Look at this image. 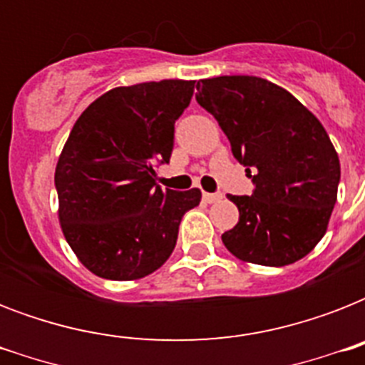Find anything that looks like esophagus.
<instances>
[{
  "label": "esophagus",
  "instance_id": "esophagus-1",
  "mask_svg": "<svg viewBox=\"0 0 365 365\" xmlns=\"http://www.w3.org/2000/svg\"><path fill=\"white\" fill-rule=\"evenodd\" d=\"M222 199V193H202V200L206 205H212V202H217Z\"/></svg>",
  "mask_w": 365,
  "mask_h": 365
}]
</instances>
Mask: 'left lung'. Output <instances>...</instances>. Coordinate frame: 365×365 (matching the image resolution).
<instances>
[{"label": "left lung", "instance_id": "8db88e82", "mask_svg": "<svg viewBox=\"0 0 365 365\" xmlns=\"http://www.w3.org/2000/svg\"><path fill=\"white\" fill-rule=\"evenodd\" d=\"M195 98L216 117L255 183L227 195L239 222L222 235L244 263L284 267L303 259L328 231L341 166L328 132L294 94L252 76L200 79Z\"/></svg>", "mask_w": 365, "mask_h": 365}]
</instances>
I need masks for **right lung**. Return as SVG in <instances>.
I'll list each match as a JSON object with an SVG mask.
<instances>
[{
    "label": "right lung",
    "instance_id": "add662e5",
    "mask_svg": "<svg viewBox=\"0 0 365 365\" xmlns=\"http://www.w3.org/2000/svg\"><path fill=\"white\" fill-rule=\"evenodd\" d=\"M193 88L183 79L115 87L71 128L54 170L58 222L96 277L138 280L157 271L176 246L182 216L200 202L197 187L160 189L155 170L170 159L174 123Z\"/></svg>",
    "mask_w": 365,
    "mask_h": 365
}]
</instances>
